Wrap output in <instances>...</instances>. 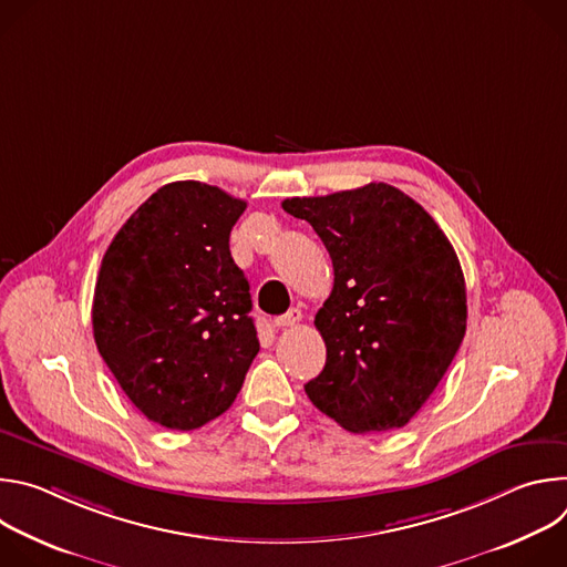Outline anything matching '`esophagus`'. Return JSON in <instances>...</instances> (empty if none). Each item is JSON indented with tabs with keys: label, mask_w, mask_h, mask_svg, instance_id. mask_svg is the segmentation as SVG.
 Instances as JSON below:
<instances>
[{
	"label": "esophagus",
	"mask_w": 567,
	"mask_h": 567,
	"mask_svg": "<svg viewBox=\"0 0 567 567\" xmlns=\"http://www.w3.org/2000/svg\"><path fill=\"white\" fill-rule=\"evenodd\" d=\"M300 318H302L300 309H296V307H293V309H289L287 313L278 316V318L274 320V326H276V328H293V326H298Z\"/></svg>",
	"instance_id": "obj_1"
}]
</instances>
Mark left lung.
<instances>
[{
	"mask_svg": "<svg viewBox=\"0 0 567 567\" xmlns=\"http://www.w3.org/2000/svg\"><path fill=\"white\" fill-rule=\"evenodd\" d=\"M282 208L326 245L334 287L313 326L328 348L305 383L313 406L350 433L406 426L466 332V289L444 230L409 195L368 184Z\"/></svg>",
	"mask_w": 567,
	"mask_h": 567,
	"instance_id": "8db88e82",
	"label": "left lung"
}]
</instances>
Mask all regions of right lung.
I'll list each match as a JSON object with an SVG mask.
<instances>
[{
  "label": "right lung",
  "mask_w": 567,
  "mask_h": 567,
  "mask_svg": "<svg viewBox=\"0 0 567 567\" xmlns=\"http://www.w3.org/2000/svg\"><path fill=\"white\" fill-rule=\"evenodd\" d=\"M245 208L217 186L166 184L103 256L96 348L154 424L193 431L226 413L260 350L249 280L228 249Z\"/></svg>",
  "instance_id": "1"
}]
</instances>
